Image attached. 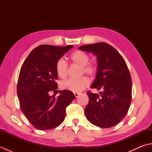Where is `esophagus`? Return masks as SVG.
Masks as SVG:
<instances>
[{
	"instance_id": "esophagus-1",
	"label": "esophagus",
	"mask_w": 152,
	"mask_h": 152,
	"mask_svg": "<svg viewBox=\"0 0 152 152\" xmlns=\"http://www.w3.org/2000/svg\"><path fill=\"white\" fill-rule=\"evenodd\" d=\"M74 96H76V97H77V96H78L80 94H79L78 93H74Z\"/></svg>"
}]
</instances>
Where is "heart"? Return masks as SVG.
<instances>
[{"instance_id": "1", "label": "heart", "mask_w": 152, "mask_h": 152, "mask_svg": "<svg viewBox=\"0 0 152 152\" xmlns=\"http://www.w3.org/2000/svg\"><path fill=\"white\" fill-rule=\"evenodd\" d=\"M70 60L73 63L81 66V75L86 74L91 77H94L98 72L97 66L94 63H88L89 57L82 51H74L70 56ZM56 70L59 78L61 79L66 78L69 71V66L66 61L63 59L58 60L56 65ZM89 83V80L87 77L83 76L78 79H69L63 81L61 83V88L63 89L69 90L74 93H79L88 88Z\"/></svg>"}]
</instances>
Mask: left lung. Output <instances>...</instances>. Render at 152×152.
<instances>
[{"label":"left lung","instance_id":"8db88e82","mask_svg":"<svg viewBox=\"0 0 152 152\" xmlns=\"http://www.w3.org/2000/svg\"><path fill=\"white\" fill-rule=\"evenodd\" d=\"M79 50L96 56L98 72L91 88L102 90L101 95L87 91L86 118L97 127H114L125 118L131 102L132 81L127 64L114 47L104 42L84 45Z\"/></svg>","mask_w":152,"mask_h":152}]
</instances>
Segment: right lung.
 Returning a JSON list of instances; mask_svg holds the SVG:
<instances>
[{"mask_svg": "<svg viewBox=\"0 0 152 152\" xmlns=\"http://www.w3.org/2000/svg\"><path fill=\"white\" fill-rule=\"evenodd\" d=\"M72 48L41 45L31 51L21 66L17 85L19 104L37 129L50 130L59 126L64 119L66 106L75 99L69 90L59 91L57 98L49 95L57 89V61Z\"/></svg>", "mask_w": 152, "mask_h": 152, "instance_id": "right-lung-1", "label": "right lung"}]
</instances>
